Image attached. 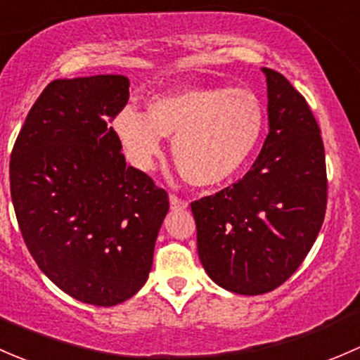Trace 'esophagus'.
<instances>
[{
  "label": "esophagus",
  "mask_w": 360,
  "mask_h": 360,
  "mask_svg": "<svg viewBox=\"0 0 360 360\" xmlns=\"http://www.w3.org/2000/svg\"><path fill=\"white\" fill-rule=\"evenodd\" d=\"M169 206H172V210L179 211V210H185V207L188 206V202L184 201V199L176 198V195H169Z\"/></svg>",
  "instance_id": "obj_1"
}]
</instances>
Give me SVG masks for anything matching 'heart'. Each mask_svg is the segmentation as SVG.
<instances>
[{
    "instance_id": "b5f03b06",
    "label": "heart",
    "mask_w": 360,
    "mask_h": 360,
    "mask_svg": "<svg viewBox=\"0 0 360 360\" xmlns=\"http://www.w3.org/2000/svg\"><path fill=\"white\" fill-rule=\"evenodd\" d=\"M265 129L262 100L246 88H188L155 97L149 114L124 105L112 131L135 168L153 169L162 136L173 139L172 154L184 180L217 187L243 168Z\"/></svg>"
}]
</instances>
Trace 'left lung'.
<instances>
[{"label": "left lung", "instance_id": "1", "mask_svg": "<svg viewBox=\"0 0 360 360\" xmlns=\"http://www.w3.org/2000/svg\"><path fill=\"white\" fill-rule=\"evenodd\" d=\"M266 77L269 135L250 172L191 205L198 253L213 283L237 295L276 290L302 265L328 201L324 143L305 98L283 74Z\"/></svg>", "mask_w": 360, "mask_h": 360}]
</instances>
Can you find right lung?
Returning a JSON list of instances; mask_svg holds the SVG:
<instances>
[{"label": "right lung", "mask_w": 360, "mask_h": 360, "mask_svg": "<svg viewBox=\"0 0 360 360\" xmlns=\"http://www.w3.org/2000/svg\"><path fill=\"white\" fill-rule=\"evenodd\" d=\"M120 74L55 79L29 110L10 159V192L29 253L72 298L112 307L153 269L168 194L126 166L112 131L128 103Z\"/></svg>", "instance_id": "add662e5"}]
</instances>
